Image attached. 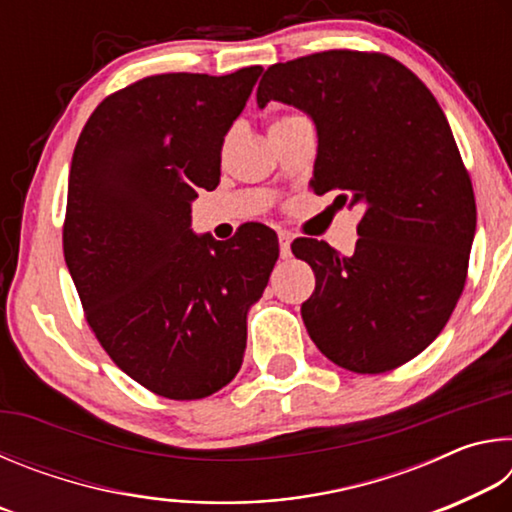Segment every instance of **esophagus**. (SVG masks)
<instances>
[{
    "mask_svg": "<svg viewBox=\"0 0 512 512\" xmlns=\"http://www.w3.org/2000/svg\"><path fill=\"white\" fill-rule=\"evenodd\" d=\"M277 239H280V255L282 259H289L291 257V232L287 230H280L277 232Z\"/></svg>",
    "mask_w": 512,
    "mask_h": 512,
    "instance_id": "34e87169",
    "label": "esophagus"
}]
</instances>
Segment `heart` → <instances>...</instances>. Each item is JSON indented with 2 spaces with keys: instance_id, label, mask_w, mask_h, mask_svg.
Instances as JSON below:
<instances>
[{
  "instance_id": "1",
  "label": "heart",
  "mask_w": 512,
  "mask_h": 512,
  "mask_svg": "<svg viewBox=\"0 0 512 512\" xmlns=\"http://www.w3.org/2000/svg\"><path fill=\"white\" fill-rule=\"evenodd\" d=\"M282 119H284V117H282ZM277 121H280V119H277Z\"/></svg>"
}]
</instances>
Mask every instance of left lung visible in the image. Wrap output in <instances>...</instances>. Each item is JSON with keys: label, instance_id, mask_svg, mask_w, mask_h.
Here are the masks:
<instances>
[{"label": "left lung", "instance_id": "1", "mask_svg": "<svg viewBox=\"0 0 512 512\" xmlns=\"http://www.w3.org/2000/svg\"><path fill=\"white\" fill-rule=\"evenodd\" d=\"M282 101L314 121V194L359 207L357 248L296 239L316 273L302 320L329 361L393 370L443 332L461 298L476 230L470 176L445 112L384 54L323 51L266 69L257 106Z\"/></svg>", "mask_w": 512, "mask_h": 512}]
</instances>
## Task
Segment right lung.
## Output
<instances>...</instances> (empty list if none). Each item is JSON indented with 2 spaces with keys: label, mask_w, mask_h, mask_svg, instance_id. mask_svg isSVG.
Segmentation results:
<instances>
[{
  "label": "right lung",
  "mask_w": 512,
  "mask_h": 512,
  "mask_svg": "<svg viewBox=\"0 0 512 512\" xmlns=\"http://www.w3.org/2000/svg\"><path fill=\"white\" fill-rule=\"evenodd\" d=\"M259 74L149 76L103 99L74 149L63 250L85 318L128 377L169 400L235 379L280 255L262 223L228 241L192 230V201L219 185L223 140Z\"/></svg>",
  "instance_id": "1"
}]
</instances>
